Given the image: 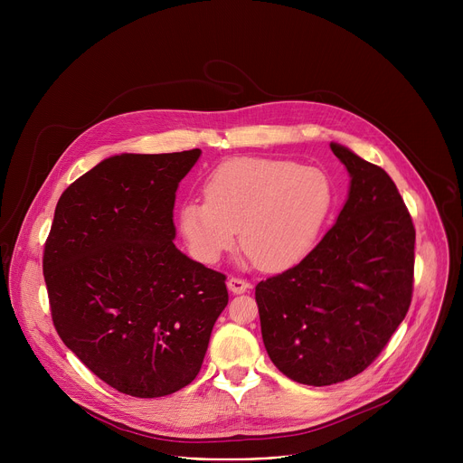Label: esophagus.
Instances as JSON below:
<instances>
[{
	"instance_id": "34e87169",
	"label": "esophagus",
	"mask_w": 463,
	"mask_h": 463,
	"mask_svg": "<svg viewBox=\"0 0 463 463\" xmlns=\"http://www.w3.org/2000/svg\"><path fill=\"white\" fill-rule=\"evenodd\" d=\"M227 288H229V291H231V293L240 295V293H245V291L249 289V284H247L245 280H241V279L231 277V279L227 280Z\"/></svg>"
}]
</instances>
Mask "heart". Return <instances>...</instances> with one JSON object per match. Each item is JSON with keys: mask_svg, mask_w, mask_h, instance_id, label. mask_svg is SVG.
<instances>
[{"mask_svg": "<svg viewBox=\"0 0 463 463\" xmlns=\"http://www.w3.org/2000/svg\"><path fill=\"white\" fill-rule=\"evenodd\" d=\"M205 202L179 209V229L192 254L220 260L236 241L261 269L295 266L315 245L334 203L329 177L284 159L240 157L205 181Z\"/></svg>", "mask_w": 463, "mask_h": 463, "instance_id": "heart-1", "label": "heart"}]
</instances>
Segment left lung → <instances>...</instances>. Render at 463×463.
<instances>
[{"mask_svg":"<svg viewBox=\"0 0 463 463\" xmlns=\"http://www.w3.org/2000/svg\"><path fill=\"white\" fill-rule=\"evenodd\" d=\"M329 148L352 177L335 225L254 293L271 361L311 386L368 368L403 322L414 284L416 231L398 186L350 148Z\"/></svg>","mask_w":463,"mask_h":463,"instance_id":"left-lung-1","label":"left lung"}]
</instances>
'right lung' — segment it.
<instances>
[{"mask_svg":"<svg viewBox=\"0 0 463 463\" xmlns=\"http://www.w3.org/2000/svg\"><path fill=\"white\" fill-rule=\"evenodd\" d=\"M200 156L104 159L63 190L45 241L60 339L134 398H161L195 379L229 302L225 275L174 245L175 190Z\"/></svg>","mask_w":463,"mask_h":463,"instance_id":"1","label":"right lung"}]
</instances>
